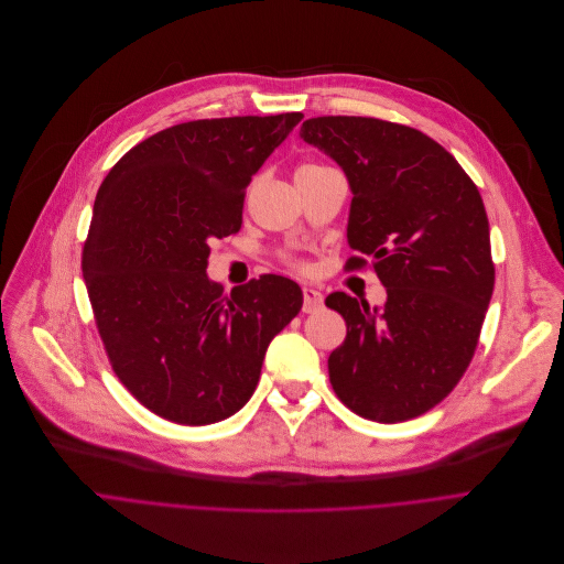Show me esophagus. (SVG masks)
I'll return each instance as SVG.
<instances>
[{
  "instance_id": "34e87169",
  "label": "esophagus",
  "mask_w": 564,
  "mask_h": 564,
  "mask_svg": "<svg viewBox=\"0 0 564 564\" xmlns=\"http://www.w3.org/2000/svg\"><path fill=\"white\" fill-rule=\"evenodd\" d=\"M302 295H304V304H302V311H304V313H313V311H317V308L324 304V295H322L317 289L304 286Z\"/></svg>"
}]
</instances>
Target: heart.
Instances as JSON below:
<instances>
[{
  "label": "heart",
  "mask_w": 564,
  "mask_h": 564,
  "mask_svg": "<svg viewBox=\"0 0 564 564\" xmlns=\"http://www.w3.org/2000/svg\"><path fill=\"white\" fill-rule=\"evenodd\" d=\"M302 169H317L315 164H306V166H302Z\"/></svg>",
  "instance_id": "b5f03b06"
}]
</instances>
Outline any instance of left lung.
<instances>
[{
  "label": "left lung",
  "mask_w": 564,
  "mask_h": 564,
  "mask_svg": "<svg viewBox=\"0 0 564 564\" xmlns=\"http://www.w3.org/2000/svg\"><path fill=\"white\" fill-rule=\"evenodd\" d=\"M300 138L343 166L354 199L347 238L387 286L382 308L337 291L347 322L328 380L351 411L393 424L442 402L465 376L494 293L489 219L478 186L429 135L376 120L328 116Z\"/></svg>",
  "instance_id": "8db88e82"
}]
</instances>
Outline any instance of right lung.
<instances>
[{"instance_id": "add662e5", "label": "right lung", "mask_w": 564, "mask_h": 564, "mask_svg": "<svg viewBox=\"0 0 564 564\" xmlns=\"http://www.w3.org/2000/svg\"><path fill=\"white\" fill-rule=\"evenodd\" d=\"M302 112L195 120L133 147L104 177L82 273L106 356L155 415L213 424L253 395L302 291L262 275L224 295L208 242L238 234L245 195Z\"/></svg>"}]
</instances>
